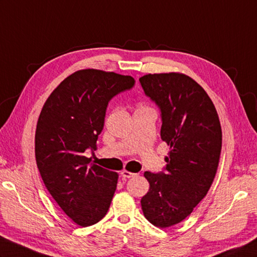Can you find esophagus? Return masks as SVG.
Masks as SVG:
<instances>
[{"instance_id": "esophagus-1", "label": "esophagus", "mask_w": 257, "mask_h": 257, "mask_svg": "<svg viewBox=\"0 0 257 257\" xmlns=\"http://www.w3.org/2000/svg\"><path fill=\"white\" fill-rule=\"evenodd\" d=\"M136 174L134 173H130L128 172V170H123V172H121V177L123 178H132V177H135Z\"/></svg>"}]
</instances>
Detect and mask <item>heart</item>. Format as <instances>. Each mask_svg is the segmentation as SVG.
Instances as JSON below:
<instances>
[{"mask_svg":"<svg viewBox=\"0 0 257 257\" xmlns=\"http://www.w3.org/2000/svg\"><path fill=\"white\" fill-rule=\"evenodd\" d=\"M140 108H147V107H140Z\"/></svg>","mask_w":257,"mask_h":257,"instance_id":"heart-1","label":"heart"}]
</instances>
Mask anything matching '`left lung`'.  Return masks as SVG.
<instances>
[{"instance_id":"8db88e82","label":"left lung","mask_w":257,"mask_h":257,"mask_svg":"<svg viewBox=\"0 0 257 257\" xmlns=\"http://www.w3.org/2000/svg\"><path fill=\"white\" fill-rule=\"evenodd\" d=\"M139 81L160 109V137L170 146L164 172L144 174L150 187L142 208L150 223L166 228L189 216L209 190L219 163L222 128L213 101L188 75L154 73Z\"/></svg>"}]
</instances>
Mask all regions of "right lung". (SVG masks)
I'll return each instance as SVG.
<instances>
[{
  "label": "right lung",
  "mask_w": 257,
  "mask_h": 257,
  "mask_svg": "<svg viewBox=\"0 0 257 257\" xmlns=\"http://www.w3.org/2000/svg\"><path fill=\"white\" fill-rule=\"evenodd\" d=\"M135 79L84 69L69 75L45 101L35 130V159L45 187L63 212L82 227L101 220L117 188L118 174L89 165L105 110Z\"/></svg>",
  "instance_id": "1"
}]
</instances>
